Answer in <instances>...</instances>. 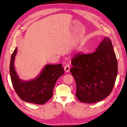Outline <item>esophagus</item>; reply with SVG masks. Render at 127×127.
<instances>
[{
	"label": "esophagus",
	"mask_w": 127,
	"mask_h": 127,
	"mask_svg": "<svg viewBox=\"0 0 127 127\" xmlns=\"http://www.w3.org/2000/svg\"><path fill=\"white\" fill-rule=\"evenodd\" d=\"M64 70L66 72H68L70 70V66L68 64H66L64 66Z\"/></svg>",
	"instance_id": "obj_1"
}]
</instances>
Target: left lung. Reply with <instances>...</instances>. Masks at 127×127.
Returning a JSON list of instances; mask_svg holds the SVG:
<instances>
[{
	"mask_svg": "<svg viewBox=\"0 0 127 127\" xmlns=\"http://www.w3.org/2000/svg\"><path fill=\"white\" fill-rule=\"evenodd\" d=\"M70 71L76 83L80 101L93 103L108 97L117 75V60L111 39L105 37L95 52L79 53L71 59Z\"/></svg>",
	"mask_w": 127,
	"mask_h": 127,
	"instance_id": "8db88e82",
	"label": "left lung"
}]
</instances>
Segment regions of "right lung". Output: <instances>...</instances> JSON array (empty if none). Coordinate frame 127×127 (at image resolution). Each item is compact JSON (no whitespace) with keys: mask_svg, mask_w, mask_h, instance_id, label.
Instances as JSON below:
<instances>
[{"mask_svg":"<svg viewBox=\"0 0 127 127\" xmlns=\"http://www.w3.org/2000/svg\"><path fill=\"white\" fill-rule=\"evenodd\" d=\"M17 49L16 48L12 53L10 64V74L13 88L23 100L43 104L52 97L56 81L64 74L62 64L46 65L38 77L29 81H23L19 79L14 66Z\"/></svg>","mask_w":127,"mask_h":127,"instance_id":"obj_1","label":"right lung"}]
</instances>
